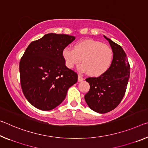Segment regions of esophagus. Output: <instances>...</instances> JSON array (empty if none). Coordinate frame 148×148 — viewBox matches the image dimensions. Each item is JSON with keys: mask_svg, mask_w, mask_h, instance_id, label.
Returning a JSON list of instances; mask_svg holds the SVG:
<instances>
[{"mask_svg": "<svg viewBox=\"0 0 148 148\" xmlns=\"http://www.w3.org/2000/svg\"><path fill=\"white\" fill-rule=\"evenodd\" d=\"M78 82H82V81L84 80V78L81 76V75H78Z\"/></svg>", "mask_w": 148, "mask_h": 148, "instance_id": "1", "label": "esophagus"}]
</instances>
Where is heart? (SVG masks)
I'll return each instance as SVG.
<instances>
[{"label":"heart","instance_id":"obj_1","mask_svg":"<svg viewBox=\"0 0 148 148\" xmlns=\"http://www.w3.org/2000/svg\"><path fill=\"white\" fill-rule=\"evenodd\" d=\"M65 64L69 69L83 62L78 70L92 76L104 74L111 67L113 51L111 47L93 39H84L74 44V49L66 47L62 51Z\"/></svg>","mask_w":148,"mask_h":148}]
</instances>
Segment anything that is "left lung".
Returning <instances> with one entry per match:
<instances>
[{"mask_svg": "<svg viewBox=\"0 0 148 148\" xmlns=\"http://www.w3.org/2000/svg\"><path fill=\"white\" fill-rule=\"evenodd\" d=\"M113 51L110 69L99 77L86 78L90 89L84 96L87 104L98 113H106L118 106L123 99L130 77V64L125 51L104 36Z\"/></svg>", "mask_w": 148, "mask_h": 148, "instance_id": "8db88e82", "label": "left lung"}]
</instances>
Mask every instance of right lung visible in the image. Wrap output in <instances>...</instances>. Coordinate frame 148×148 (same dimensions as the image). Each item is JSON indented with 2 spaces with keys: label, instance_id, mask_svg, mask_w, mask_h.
<instances>
[{
  "label": "right lung",
  "instance_id": "right-lung-1",
  "mask_svg": "<svg viewBox=\"0 0 148 148\" xmlns=\"http://www.w3.org/2000/svg\"><path fill=\"white\" fill-rule=\"evenodd\" d=\"M74 36L53 33L32 41L20 62V84L27 100L42 111H50L65 99L78 81V74L66 66L62 51Z\"/></svg>",
  "mask_w": 148,
  "mask_h": 148
}]
</instances>
